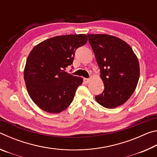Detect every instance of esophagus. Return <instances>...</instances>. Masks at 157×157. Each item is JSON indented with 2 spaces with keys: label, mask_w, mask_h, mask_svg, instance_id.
Returning <instances> with one entry per match:
<instances>
[{
  "label": "esophagus",
  "mask_w": 157,
  "mask_h": 157,
  "mask_svg": "<svg viewBox=\"0 0 157 157\" xmlns=\"http://www.w3.org/2000/svg\"><path fill=\"white\" fill-rule=\"evenodd\" d=\"M89 81H90V79H88V78H84V83H86V84L89 83Z\"/></svg>",
  "instance_id": "1"
}]
</instances>
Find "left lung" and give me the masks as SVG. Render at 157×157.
I'll list each match as a JSON object with an SVG mask.
<instances>
[{"mask_svg":"<svg viewBox=\"0 0 157 157\" xmlns=\"http://www.w3.org/2000/svg\"><path fill=\"white\" fill-rule=\"evenodd\" d=\"M87 36L105 86L95 100L105 108H116L124 104L136 88L139 60L131 46L118 37L102 34Z\"/></svg>","mask_w":157,"mask_h":157,"instance_id":"8db88e82","label":"left lung"}]
</instances>
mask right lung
<instances>
[{"label":"right lung","mask_w":157,"mask_h":157,"mask_svg":"<svg viewBox=\"0 0 157 157\" xmlns=\"http://www.w3.org/2000/svg\"><path fill=\"white\" fill-rule=\"evenodd\" d=\"M87 40L84 34L57 36L31 50L26 60L24 80L31 99L42 110L58 113L72 102L83 79L64 70L73 64L77 48Z\"/></svg>","instance_id":"right-lung-1"}]
</instances>
